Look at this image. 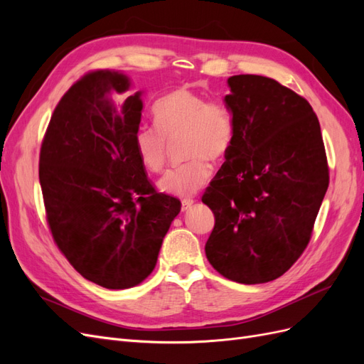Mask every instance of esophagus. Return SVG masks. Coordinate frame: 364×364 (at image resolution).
Returning <instances> with one entry per match:
<instances>
[{
	"mask_svg": "<svg viewBox=\"0 0 364 364\" xmlns=\"http://www.w3.org/2000/svg\"><path fill=\"white\" fill-rule=\"evenodd\" d=\"M194 200L193 199H185L182 200V211H188V209L193 206Z\"/></svg>",
	"mask_w": 364,
	"mask_h": 364,
	"instance_id": "obj_1",
	"label": "esophagus"
}]
</instances>
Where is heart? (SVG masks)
<instances>
[{"mask_svg":"<svg viewBox=\"0 0 364 364\" xmlns=\"http://www.w3.org/2000/svg\"><path fill=\"white\" fill-rule=\"evenodd\" d=\"M156 124H142L134 135L139 162L153 173L164 168L170 142L182 139V153L188 159L162 176L158 188L174 197H193L213 178L209 159H223L235 138L234 115L218 100L179 87L155 106Z\"/></svg>","mask_w":364,"mask_h":364,"instance_id":"1","label":"heart"}]
</instances>
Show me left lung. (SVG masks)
Returning a JSON list of instances; mask_svg holds the SVG:
<instances>
[{
	"mask_svg": "<svg viewBox=\"0 0 364 364\" xmlns=\"http://www.w3.org/2000/svg\"><path fill=\"white\" fill-rule=\"evenodd\" d=\"M235 138L202 202L215 225L205 252L240 284L279 278L302 255L328 190L318 119L304 97L269 77L228 79Z\"/></svg>",
	"mask_w": 364,
	"mask_h": 364,
	"instance_id": "obj_1",
	"label": "left lung"
}]
</instances>
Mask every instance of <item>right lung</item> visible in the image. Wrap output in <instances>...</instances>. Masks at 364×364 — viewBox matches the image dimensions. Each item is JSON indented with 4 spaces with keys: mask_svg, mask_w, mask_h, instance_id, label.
Instances as JSON below:
<instances>
[{
    "mask_svg": "<svg viewBox=\"0 0 364 364\" xmlns=\"http://www.w3.org/2000/svg\"><path fill=\"white\" fill-rule=\"evenodd\" d=\"M118 71L75 82L54 109L39 158V182L58 247L87 281L123 290L156 266L162 240L181 211L156 193L138 159L141 91Z\"/></svg>",
    "mask_w": 364,
    "mask_h": 364,
    "instance_id": "right-lung-1",
    "label": "right lung"
}]
</instances>
